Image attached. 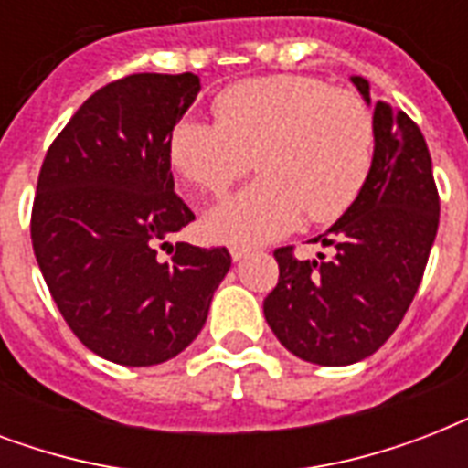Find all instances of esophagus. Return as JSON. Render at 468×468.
I'll list each match as a JSON object with an SVG mask.
<instances>
[{"instance_id":"34e87169","label":"esophagus","mask_w":468,"mask_h":468,"mask_svg":"<svg viewBox=\"0 0 468 468\" xmlns=\"http://www.w3.org/2000/svg\"><path fill=\"white\" fill-rule=\"evenodd\" d=\"M250 255V248H240V245H233L230 248V257H233L235 262H240L242 257H248Z\"/></svg>"}]
</instances>
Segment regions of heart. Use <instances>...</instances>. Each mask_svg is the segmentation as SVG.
Masks as SVG:
<instances>
[{
	"label": "heart",
	"instance_id": "b5f03b06",
	"mask_svg": "<svg viewBox=\"0 0 468 468\" xmlns=\"http://www.w3.org/2000/svg\"><path fill=\"white\" fill-rule=\"evenodd\" d=\"M216 123L179 121L169 162L191 189L220 198L255 167L260 179L213 208V240L250 248L289 233L308 218H340L374 167L377 123L356 91L315 77L242 80L213 99Z\"/></svg>",
	"mask_w": 468,
	"mask_h": 468
}]
</instances>
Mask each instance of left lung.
Here are the masks:
<instances>
[{
  "label": "left lung",
  "mask_w": 468,
  "mask_h": 468,
  "mask_svg": "<svg viewBox=\"0 0 468 468\" xmlns=\"http://www.w3.org/2000/svg\"><path fill=\"white\" fill-rule=\"evenodd\" d=\"M369 101V82L352 77ZM377 150L362 194L327 233L318 260L277 248L279 282L264 318L289 352L323 367L374 355L400 325L440 226L432 160L420 128L386 101L374 106Z\"/></svg>",
  "instance_id": "left-lung-1"
}]
</instances>
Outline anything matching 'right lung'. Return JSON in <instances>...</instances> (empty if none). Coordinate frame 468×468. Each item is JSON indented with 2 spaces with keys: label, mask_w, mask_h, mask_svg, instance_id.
I'll return each mask as SVG.
<instances>
[{
  "label": "right lung",
  "mask_w": 468,
  "mask_h": 468,
  "mask_svg": "<svg viewBox=\"0 0 468 468\" xmlns=\"http://www.w3.org/2000/svg\"><path fill=\"white\" fill-rule=\"evenodd\" d=\"M198 90L191 72L109 82L40 165L31 242L43 279L77 340L123 367L189 347L230 270L226 248L167 240L194 220L175 191L169 135Z\"/></svg>",
  "instance_id": "right-lung-1"
}]
</instances>
